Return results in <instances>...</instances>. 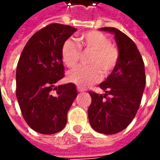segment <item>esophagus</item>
Returning a JSON list of instances; mask_svg holds the SVG:
<instances>
[{
	"label": "esophagus",
	"instance_id": "34e87169",
	"mask_svg": "<svg viewBox=\"0 0 160 160\" xmlns=\"http://www.w3.org/2000/svg\"><path fill=\"white\" fill-rule=\"evenodd\" d=\"M77 89H78V92H82V91H84V90H83L82 88H81V87H78V88H77Z\"/></svg>",
	"mask_w": 160,
	"mask_h": 160
}]
</instances>
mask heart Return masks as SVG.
Here are the masks:
<instances>
[{
    "label": "heart",
    "instance_id": "heart-1",
    "mask_svg": "<svg viewBox=\"0 0 160 160\" xmlns=\"http://www.w3.org/2000/svg\"><path fill=\"white\" fill-rule=\"evenodd\" d=\"M80 44L67 40L62 47V59L67 67L73 68L81 58V49L91 52L88 59L91 66H79L67 74L69 82L81 87L91 85L98 82L101 72L107 76L114 69L118 61V50L111 43V40L102 32L92 30L81 35Z\"/></svg>",
    "mask_w": 160,
    "mask_h": 160
}]
</instances>
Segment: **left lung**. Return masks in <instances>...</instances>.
Listing matches in <instances>:
<instances>
[{"label":"left lung","mask_w":160,"mask_h":160,"mask_svg":"<svg viewBox=\"0 0 160 160\" xmlns=\"http://www.w3.org/2000/svg\"><path fill=\"white\" fill-rule=\"evenodd\" d=\"M100 29L114 34L119 57L112 74L99 84L105 94L89 92L91 103L88 117L96 132L112 135L126 128L136 116L145 86V64L129 36L115 28Z\"/></svg>","instance_id":"left-lung-1"}]
</instances>
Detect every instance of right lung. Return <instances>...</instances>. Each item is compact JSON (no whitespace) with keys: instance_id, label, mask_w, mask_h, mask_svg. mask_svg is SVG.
<instances>
[{"instance_id":"right-lung-1","label":"right lung","mask_w":160,"mask_h":160,"mask_svg":"<svg viewBox=\"0 0 160 160\" xmlns=\"http://www.w3.org/2000/svg\"><path fill=\"white\" fill-rule=\"evenodd\" d=\"M77 28L52 23L28 41L16 69V98L24 119L41 134L61 132L78 96L75 84L55 86L64 77L62 47Z\"/></svg>"}]
</instances>
